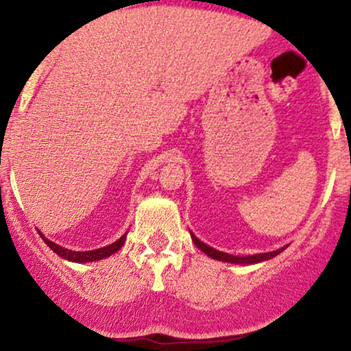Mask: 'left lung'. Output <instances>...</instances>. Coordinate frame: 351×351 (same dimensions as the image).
<instances>
[{
    "instance_id": "8db88e82",
    "label": "left lung",
    "mask_w": 351,
    "mask_h": 351,
    "mask_svg": "<svg viewBox=\"0 0 351 351\" xmlns=\"http://www.w3.org/2000/svg\"><path fill=\"white\" fill-rule=\"evenodd\" d=\"M193 237V243L196 244V247L201 249L204 254H208L209 257H213V259H217V261H223V263H234V264H256V263H261V261H267L271 259V257H276L277 254H280L284 249H277V251L274 252H264V254H254V256H245V257H241V256H232V254H226V252H221V251H216V249L209 247L204 243H201L198 237Z\"/></svg>"
}]
</instances>
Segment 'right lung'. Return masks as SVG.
<instances>
[{"mask_svg":"<svg viewBox=\"0 0 351 351\" xmlns=\"http://www.w3.org/2000/svg\"><path fill=\"white\" fill-rule=\"evenodd\" d=\"M125 237H127V232H125V234L120 237L119 241H115L114 244L106 245V247L95 249V251H86V252H75V251H69V249H64V247H60V245L47 241L44 236H43V239H44V243L49 245L52 251L58 254V256L62 257V259L72 261V263H92V261H100V259H104V257L112 256V254L119 251V249L122 247L125 243Z\"/></svg>","mask_w":351,"mask_h":351,"instance_id":"add662e5","label":"right lung"}]
</instances>
